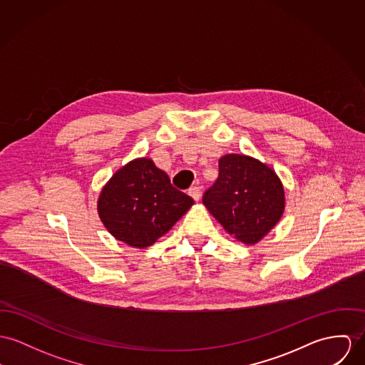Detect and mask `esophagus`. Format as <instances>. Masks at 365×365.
<instances>
[{
	"mask_svg": "<svg viewBox=\"0 0 365 365\" xmlns=\"http://www.w3.org/2000/svg\"><path fill=\"white\" fill-rule=\"evenodd\" d=\"M189 196L192 197L193 200L198 201L200 197H201V189L198 186H193L189 189Z\"/></svg>",
	"mask_w": 365,
	"mask_h": 365,
	"instance_id": "esophagus-1",
	"label": "esophagus"
}]
</instances>
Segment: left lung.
Instances as JSON below:
<instances>
[{"mask_svg":"<svg viewBox=\"0 0 365 365\" xmlns=\"http://www.w3.org/2000/svg\"><path fill=\"white\" fill-rule=\"evenodd\" d=\"M202 202L229 235L255 245L279 222L284 192L275 170L249 155L226 154Z\"/></svg>","mask_w":365,"mask_h":365,"instance_id":"8db88e82","label":"left lung"}]
</instances>
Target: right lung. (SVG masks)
<instances>
[{"label": "right lung", "mask_w": 365, "mask_h": 365, "mask_svg": "<svg viewBox=\"0 0 365 365\" xmlns=\"http://www.w3.org/2000/svg\"><path fill=\"white\" fill-rule=\"evenodd\" d=\"M195 204L170 185L168 175L150 158L116 170L101 190L97 210L115 239L144 249L157 242Z\"/></svg>", "instance_id": "1"}]
</instances>
